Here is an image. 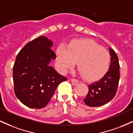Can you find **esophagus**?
<instances>
[{
  "label": "esophagus",
  "instance_id": "obj_1",
  "mask_svg": "<svg viewBox=\"0 0 133 133\" xmlns=\"http://www.w3.org/2000/svg\"><path fill=\"white\" fill-rule=\"evenodd\" d=\"M71 82L73 85H76L78 83V81L76 79H71Z\"/></svg>",
  "mask_w": 133,
  "mask_h": 133
}]
</instances>
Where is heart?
<instances>
[{
	"label": "heart",
	"mask_w": 133,
	"mask_h": 133,
	"mask_svg": "<svg viewBox=\"0 0 133 133\" xmlns=\"http://www.w3.org/2000/svg\"><path fill=\"white\" fill-rule=\"evenodd\" d=\"M57 65L65 72L77 62V68L88 80L102 77L109 68L111 55L106 49L89 39H76L68 47L60 45L56 51Z\"/></svg>",
	"instance_id": "heart-1"
}]
</instances>
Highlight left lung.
<instances>
[{
    "mask_svg": "<svg viewBox=\"0 0 133 133\" xmlns=\"http://www.w3.org/2000/svg\"><path fill=\"white\" fill-rule=\"evenodd\" d=\"M111 64L109 71L100 80L89 84V91L84 101L90 107H98L106 104L114 98L116 94L120 77L118 57L113 49L109 48Z\"/></svg>",
    "mask_w": 133,
    "mask_h": 133,
    "instance_id": "obj_1",
    "label": "left lung"
}]
</instances>
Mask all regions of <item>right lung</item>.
<instances>
[{
    "mask_svg": "<svg viewBox=\"0 0 133 133\" xmlns=\"http://www.w3.org/2000/svg\"><path fill=\"white\" fill-rule=\"evenodd\" d=\"M53 43L44 36L28 42L17 56L13 67L14 92L30 108L41 109L50 101L61 82L67 79L50 66L56 54Z\"/></svg>",
    "mask_w": 133,
    "mask_h": 133,
    "instance_id": "add662e5",
    "label": "right lung"
}]
</instances>
